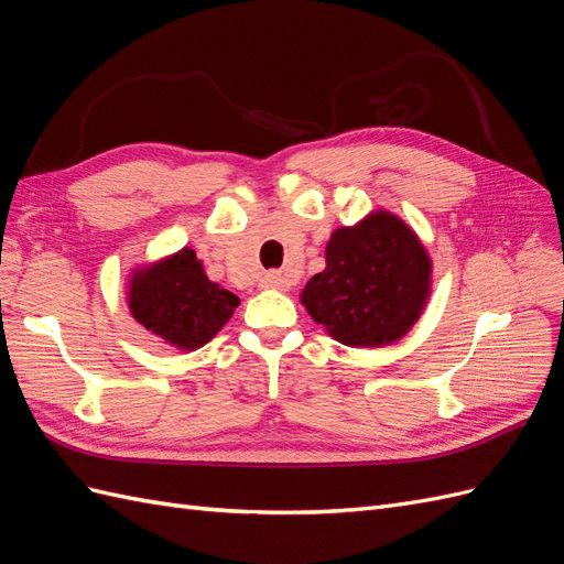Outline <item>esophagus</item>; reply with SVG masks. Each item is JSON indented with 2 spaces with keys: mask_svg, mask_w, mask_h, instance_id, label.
Instances as JSON below:
<instances>
[{
  "mask_svg": "<svg viewBox=\"0 0 564 564\" xmlns=\"http://www.w3.org/2000/svg\"><path fill=\"white\" fill-rule=\"evenodd\" d=\"M261 286L263 289H278V292H289L292 289V282H289L280 272H265L261 278Z\"/></svg>",
  "mask_w": 564,
  "mask_h": 564,
  "instance_id": "1",
  "label": "esophagus"
}]
</instances>
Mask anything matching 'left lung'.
Instances as JSON below:
<instances>
[{
  "mask_svg": "<svg viewBox=\"0 0 564 564\" xmlns=\"http://www.w3.org/2000/svg\"><path fill=\"white\" fill-rule=\"evenodd\" d=\"M322 272L303 286L301 303L338 344L381 348L400 340L429 305L433 261L412 226L373 209L332 232Z\"/></svg>",
  "mask_w": 564,
  "mask_h": 564,
  "instance_id": "8db88e82",
  "label": "left lung"
}]
</instances>
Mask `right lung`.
<instances>
[{"label": "right lung", "instance_id": "right-lung-1", "mask_svg": "<svg viewBox=\"0 0 564 564\" xmlns=\"http://www.w3.org/2000/svg\"><path fill=\"white\" fill-rule=\"evenodd\" d=\"M127 305L150 334L178 350H197L224 329L240 299L204 272L195 249L183 247L129 272Z\"/></svg>", "mask_w": 564, "mask_h": 564}]
</instances>
